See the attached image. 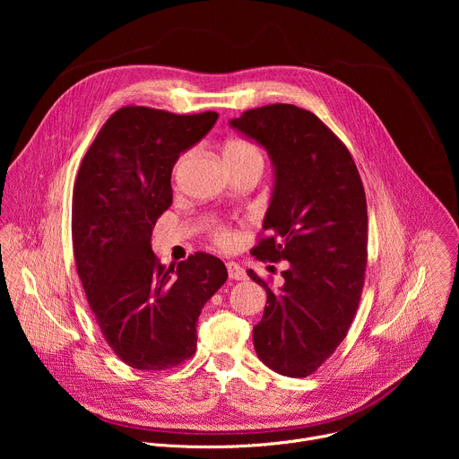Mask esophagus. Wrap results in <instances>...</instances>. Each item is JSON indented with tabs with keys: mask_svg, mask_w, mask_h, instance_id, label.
I'll return each mask as SVG.
<instances>
[{
	"mask_svg": "<svg viewBox=\"0 0 459 459\" xmlns=\"http://www.w3.org/2000/svg\"><path fill=\"white\" fill-rule=\"evenodd\" d=\"M227 271H229V278H232V280H245V278H247L245 269L239 267L238 264H234V261H230V264H227Z\"/></svg>",
	"mask_w": 459,
	"mask_h": 459,
	"instance_id": "obj_1",
	"label": "esophagus"
}]
</instances>
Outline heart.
<instances>
[{"mask_svg": "<svg viewBox=\"0 0 459 459\" xmlns=\"http://www.w3.org/2000/svg\"><path fill=\"white\" fill-rule=\"evenodd\" d=\"M225 161H259L264 163V156H261V152L248 142H243V140H232L225 145ZM186 156H181L174 167V170H178L181 167V163L185 161ZM216 241L220 245H230L234 241V234L227 229H218L216 230Z\"/></svg>", "mask_w": 459, "mask_h": 459, "instance_id": "b5f03b06", "label": "heart"}]
</instances>
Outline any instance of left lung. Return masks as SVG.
I'll use <instances>...</instances> for the list:
<instances>
[{"label":"left lung","mask_w":459,"mask_h":459,"mask_svg":"<svg viewBox=\"0 0 459 459\" xmlns=\"http://www.w3.org/2000/svg\"><path fill=\"white\" fill-rule=\"evenodd\" d=\"M264 147L274 185L261 261H289L278 292L265 287L264 317L254 326L257 358L289 377L312 374L345 340L367 265V200L347 147L323 121L296 105L276 103L229 121Z\"/></svg>","instance_id":"obj_1"}]
</instances>
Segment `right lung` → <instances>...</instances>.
<instances>
[{
	"mask_svg": "<svg viewBox=\"0 0 459 459\" xmlns=\"http://www.w3.org/2000/svg\"><path fill=\"white\" fill-rule=\"evenodd\" d=\"M216 112L179 116L123 107L87 151L73 195L80 280L103 338L138 370H165L195 352V321L227 281L216 255L195 252L176 267L156 259L151 238L172 204L178 158L202 142Z\"/></svg>",
	"mask_w": 459,
	"mask_h": 459,
	"instance_id": "1",
	"label": "right lung"
}]
</instances>
